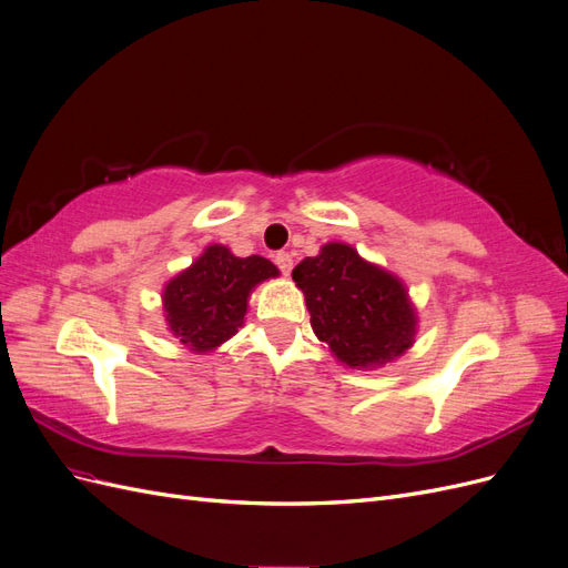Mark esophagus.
<instances>
[{"label": "esophagus", "mask_w": 568, "mask_h": 568, "mask_svg": "<svg viewBox=\"0 0 568 568\" xmlns=\"http://www.w3.org/2000/svg\"><path fill=\"white\" fill-rule=\"evenodd\" d=\"M274 263H277V267H280L284 274H288L291 267H294V257H291L286 251H280L277 255H274Z\"/></svg>", "instance_id": "1"}]
</instances>
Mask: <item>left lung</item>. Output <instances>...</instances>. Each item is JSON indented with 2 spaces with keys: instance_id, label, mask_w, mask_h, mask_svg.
<instances>
[{
  "instance_id": "8db88e82",
  "label": "left lung",
  "mask_w": 568,
  "mask_h": 568,
  "mask_svg": "<svg viewBox=\"0 0 568 568\" xmlns=\"http://www.w3.org/2000/svg\"><path fill=\"white\" fill-rule=\"evenodd\" d=\"M291 277L303 288L313 332L348 367L384 365L415 338L405 286L346 244H326Z\"/></svg>"
}]
</instances>
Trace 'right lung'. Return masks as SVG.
<instances>
[{
  "label": "right lung",
  "instance_id": "right-lung-1",
  "mask_svg": "<svg viewBox=\"0 0 568 568\" xmlns=\"http://www.w3.org/2000/svg\"><path fill=\"white\" fill-rule=\"evenodd\" d=\"M267 257H236L225 246H209L199 261L170 280L163 294L170 332L196 353L217 348L244 322L255 284L277 277Z\"/></svg>",
  "mask_w": 568,
  "mask_h": 568
}]
</instances>
